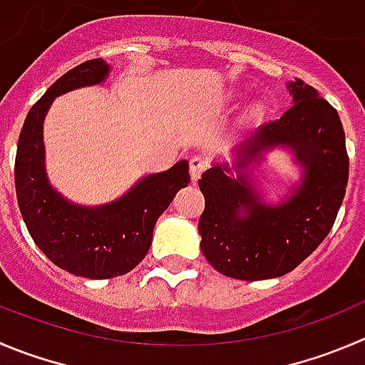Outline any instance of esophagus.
Instances as JSON below:
<instances>
[{
  "label": "esophagus",
  "instance_id": "34e87169",
  "mask_svg": "<svg viewBox=\"0 0 365 365\" xmlns=\"http://www.w3.org/2000/svg\"><path fill=\"white\" fill-rule=\"evenodd\" d=\"M206 168H207V161L204 158L195 155V158L190 159V173H192L193 182H197V180L200 179V175H202Z\"/></svg>",
  "mask_w": 365,
  "mask_h": 365
}]
</instances>
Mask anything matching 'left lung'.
<instances>
[{
    "label": "left lung",
    "mask_w": 365,
    "mask_h": 365,
    "mask_svg": "<svg viewBox=\"0 0 365 365\" xmlns=\"http://www.w3.org/2000/svg\"><path fill=\"white\" fill-rule=\"evenodd\" d=\"M289 88L294 106L258 128L232 170L242 172L263 148L290 145L307 166L303 186L281 206L265 207L242 173L231 177L229 166L215 165L199 179L206 197L200 249L224 276L258 281L290 272L328 237L341 210L349 175L341 118L312 86L297 81Z\"/></svg>",
    "instance_id": "1"
}]
</instances>
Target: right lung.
Wrapping results in <instances>:
<instances>
[{
    "label": "right lung",
    "mask_w": 365,
    "mask_h": 365,
    "mask_svg": "<svg viewBox=\"0 0 365 365\" xmlns=\"http://www.w3.org/2000/svg\"><path fill=\"white\" fill-rule=\"evenodd\" d=\"M109 66L91 58L51 84L24 120L14 165L16 195L23 220L41 251L57 267L91 279H109L133 270L152 244L159 215L188 186V161L141 180L125 197L102 207H78L62 199L44 175L43 120L55 96L98 84Z\"/></svg>",
    "instance_id": "right-lung-1"
}]
</instances>
